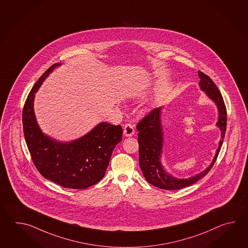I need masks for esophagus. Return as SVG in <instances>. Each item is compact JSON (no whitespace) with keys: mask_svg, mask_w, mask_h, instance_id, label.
<instances>
[{"mask_svg":"<svg viewBox=\"0 0 248 248\" xmlns=\"http://www.w3.org/2000/svg\"><path fill=\"white\" fill-rule=\"evenodd\" d=\"M123 134H124L125 137H132L135 134L134 127H133L131 124H126L125 125L124 130H123Z\"/></svg>","mask_w":248,"mask_h":248,"instance_id":"obj_1","label":"esophagus"}]
</instances>
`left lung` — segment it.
I'll use <instances>...</instances> for the list:
<instances>
[{
	"mask_svg": "<svg viewBox=\"0 0 248 248\" xmlns=\"http://www.w3.org/2000/svg\"><path fill=\"white\" fill-rule=\"evenodd\" d=\"M198 74L201 79L199 83L201 90L205 91L208 98H210L217 106L219 115L216 126L221 129V140L219 142V147L217 148L216 156L213 158L212 163L208 168H206L200 174L185 179L175 178L165 170L161 164V154L164 142L163 127L161 124L162 107H158L150 111V113L137 124V130L139 131V165L142 174L151 185L162 190H180L195 184L196 182L204 177L210 171L216 162L223 142L227 125L226 106L224 105V101L221 96V92L214 83V81L201 71H199Z\"/></svg>",
	"mask_w": 248,
	"mask_h": 248,
	"instance_id": "1",
	"label": "left lung"
}]
</instances>
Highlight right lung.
I'll return each mask as SVG.
<instances>
[{
  "label": "right lung",
  "mask_w": 248,
  "mask_h": 248,
  "mask_svg": "<svg viewBox=\"0 0 248 248\" xmlns=\"http://www.w3.org/2000/svg\"><path fill=\"white\" fill-rule=\"evenodd\" d=\"M61 63L53 64L32 87L25 103L22 122L32 161L46 179L69 189H87L106 174L111 154L122 141V127L100 122L88 134L71 142H58L45 135L38 125L33 101L44 79Z\"/></svg>",
  "instance_id": "1"
}]
</instances>
